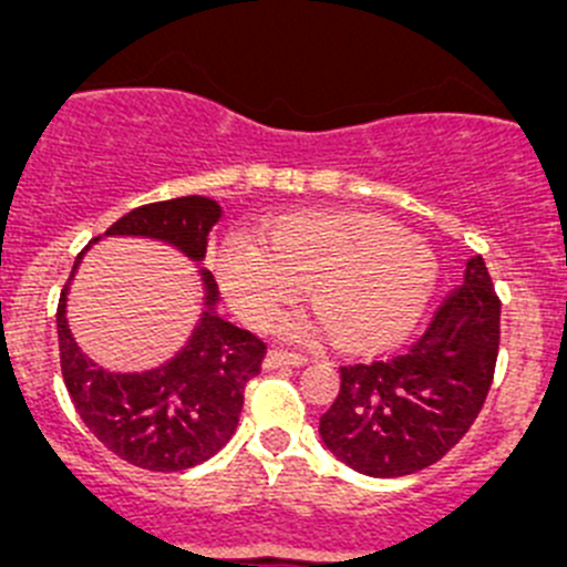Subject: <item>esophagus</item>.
Returning a JSON list of instances; mask_svg holds the SVG:
<instances>
[{"mask_svg":"<svg viewBox=\"0 0 567 567\" xmlns=\"http://www.w3.org/2000/svg\"><path fill=\"white\" fill-rule=\"evenodd\" d=\"M306 358L295 355V352H281V350H270L265 355V369H284V367H302Z\"/></svg>","mask_w":567,"mask_h":567,"instance_id":"esophagus-1","label":"esophagus"}]
</instances>
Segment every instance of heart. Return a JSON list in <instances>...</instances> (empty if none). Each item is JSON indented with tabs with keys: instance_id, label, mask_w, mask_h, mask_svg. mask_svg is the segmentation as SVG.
I'll list each match as a JSON object with an SVG mask.
<instances>
[{
	"instance_id": "b5f03b06",
	"label": "heart",
	"mask_w": 567,
	"mask_h": 567,
	"mask_svg": "<svg viewBox=\"0 0 567 567\" xmlns=\"http://www.w3.org/2000/svg\"><path fill=\"white\" fill-rule=\"evenodd\" d=\"M209 270L228 311L261 324L300 295L352 355L400 344L424 317L435 261L416 237L383 217L358 212H300L261 228L259 245L226 239Z\"/></svg>"
}]
</instances>
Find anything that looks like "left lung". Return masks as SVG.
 Returning a JSON list of instances; mask_svg holds the SVG:
<instances>
[{"label":"left lung","mask_w":567,"mask_h":567,"mask_svg":"<svg viewBox=\"0 0 567 567\" xmlns=\"http://www.w3.org/2000/svg\"><path fill=\"white\" fill-rule=\"evenodd\" d=\"M498 297L482 256L405 352L341 367L319 419L330 455L367 476H405L446 455L482 411L498 355Z\"/></svg>","instance_id":"8db88e82"}]
</instances>
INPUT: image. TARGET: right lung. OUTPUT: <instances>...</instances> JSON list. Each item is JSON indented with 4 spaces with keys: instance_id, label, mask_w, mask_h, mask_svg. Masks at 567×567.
I'll return each instance as SVG.
<instances>
[{
    "instance_id": "obj_1",
    "label": "right lung",
    "mask_w": 567,
    "mask_h": 567,
    "mask_svg": "<svg viewBox=\"0 0 567 567\" xmlns=\"http://www.w3.org/2000/svg\"><path fill=\"white\" fill-rule=\"evenodd\" d=\"M220 217L215 200L187 195L132 209L91 243L104 237L151 239L195 265L204 284L200 317L187 341L156 367L106 369L76 344L65 306L82 256L60 295V367L71 402L95 439L137 468L184 472L217 455L237 430L245 385L261 372L267 347L217 313L215 278L200 267L206 239Z\"/></svg>"
}]
</instances>
